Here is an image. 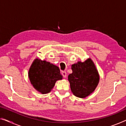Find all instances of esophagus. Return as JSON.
Instances as JSON below:
<instances>
[{
  "mask_svg": "<svg viewBox=\"0 0 126 126\" xmlns=\"http://www.w3.org/2000/svg\"><path fill=\"white\" fill-rule=\"evenodd\" d=\"M62 74L63 78H66V76H67L66 72H65V71H62Z\"/></svg>",
  "mask_w": 126,
  "mask_h": 126,
  "instance_id": "1",
  "label": "esophagus"
}]
</instances>
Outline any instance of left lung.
<instances>
[{
	"mask_svg": "<svg viewBox=\"0 0 126 126\" xmlns=\"http://www.w3.org/2000/svg\"><path fill=\"white\" fill-rule=\"evenodd\" d=\"M72 73L68 76L70 88L76 97L84 98L95 91L99 81L98 70L91 58L71 65Z\"/></svg>",
	"mask_w": 126,
	"mask_h": 126,
	"instance_id": "left-lung-1",
	"label": "left lung"
}]
</instances>
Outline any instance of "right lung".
Masks as SVG:
<instances>
[{"label":"right lung","mask_w":126,"mask_h":126,"mask_svg":"<svg viewBox=\"0 0 126 126\" xmlns=\"http://www.w3.org/2000/svg\"><path fill=\"white\" fill-rule=\"evenodd\" d=\"M28 77L33 88L42 94L50 93L57 81L63 79L59 67L38 58L30 67Z\"/></svg>","instance_id":"right-lung-1"}]
</instances>
